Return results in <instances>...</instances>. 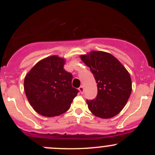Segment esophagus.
<instances>
[{
	"instance_id": "esophagus-1",
	"label": "esophagus",
	"mask_w": 155,
	"mask_h": 155,
	"mask_svg": "<svg viewBox=\"0 0 155 155\" xmlns=\"http://www.w3.org/2000/svg\"><path fill=\"white\" fill-rule=\"evenodd\" d=\"M79 90L80 91V92H81V94L84 93V87L83 86H81L79 88Z\"/></svg>"
}]
</instances>
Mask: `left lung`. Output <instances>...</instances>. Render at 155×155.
I'll return each mask as SVG.
<instances>
[{
    "mask_svg": "<svg viewBox=\"0 0 155 155\" xmlns=\"http://www.w3.org/2000/svg\"><path fill=\"white\" fill-rule=\"evenodd\" d=\"M81 59L90 68L97 84V94L87 100L90 111L96 117L108 119L124 107L132 91L130 76L125 68L111 54L92 51Z\"/></svg>",
    "mask_w": 155,
    "mask_h": 155,
    "instance_id": "obj_1",
    "label": "left lung"
}]
</instances>
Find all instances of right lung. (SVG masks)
Returning <instances> with one entry per match:
<instances>
[{"instance_id":"add662e5","label":"right lung","mask_w":155,"mask_h":155,"mask_svg":"<svg viewBox=\"0 0 155 155\" xmlns=\"http://www.w3.org/2000/svg\"><path fill=\"white\" fill-rule=\"evenodd\" d=\"M65 60L58 56L41 60L25 78L30 104L44 117L59 116L70 108L79 91L72 87L73 76L64 70Z\"/></svg>"}]
</instances>
